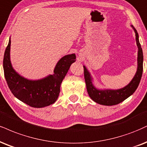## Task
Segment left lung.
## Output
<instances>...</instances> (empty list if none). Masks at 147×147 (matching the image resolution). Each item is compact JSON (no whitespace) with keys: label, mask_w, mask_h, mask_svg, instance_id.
Returning a JSON list of instances; mask_svg holds the SVG:
<instances>
[{"label":"left lung","mask_w":147,"mask_h":147,"mask_svg":"<svg viewBox=\"0 0 147 147\" xmlns=\"http://www.w3.org/2000/svg\"><path fill=\"white\" fill-rule=\"evenodd\" d=\"M131 27L136 33V45L138 49L137 57L138 66L134 78L126 86L117 90L98 89L95 87L93 84L94 80L90 72L86 68V66H84L85 81H86L88 94L94 101L100 105L108 106L117 105L133 94L137 88L138 87L143 71V53L139 42L138 33L134 26L131 25Z\"/></svg>","instance_id":"8db88e82"}]
</instances>
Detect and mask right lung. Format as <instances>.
Segmentation results:
<instances>
[{"label":"right lung","instance_id":"1","mask_svg":"<svg viewBox=\"0 0 147 147\" xmlns=\"http://www.w3.org/2000/svg\"><path fill=\"white\" fill-rule=\"evenodd\" d=\"M11 38L5 51L3 69L5 77L12 94L18 99L36 108L53 104L60 92V86L72 63L76 61L75 53L61 57L54 68V73L38 80H31L21 76L14 70L10 60Z\"/></svg>","mask_w":147,"mask_h":147}]
</instances>
